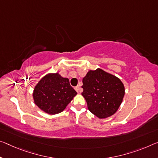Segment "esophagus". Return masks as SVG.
Listing matches in <instances>:
<instances>
[{"label": "esophagus", "mask_w": 158, "mask_h": 158, "mask_svg": "<svg viewBox=\"0 0 158 158\" xmlns=\"http://www.w3.org/2000/svg\"><path fill=\"white\" fill-rule=\"evenodd\" d=\"M74 89H75V90H76V91H77V92H78V93H79V92H81V89H80V88H79V86H76V87H75V88H74Z\"/></svg>", "instance_id": "esophagus-1"}]
</instances>
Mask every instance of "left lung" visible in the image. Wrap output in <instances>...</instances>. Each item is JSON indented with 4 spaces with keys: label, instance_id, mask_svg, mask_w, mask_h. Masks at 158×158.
<instances>
[{
    "label": "left lung",
    "instance_id": "8db88e82",
    "mask_svg": "<svg viewBox=\"0 0 158 158\" xmlns=\"http://www.w3.org/2000/svg\"><path fill=\"white\" fill-rule=\"evenodd\" d=\"M84 91L88 108L99 118L110 117L117 112L124 96L121 80L101 69L90 70L83 78Z\"/></svg>",
    "mask_w": 158,
    "mask_h": 158
}]
</instances>
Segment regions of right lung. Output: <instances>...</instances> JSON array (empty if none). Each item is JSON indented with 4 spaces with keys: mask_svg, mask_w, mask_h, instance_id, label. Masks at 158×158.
Segmentation results:
<instances>
[{
    "mask_svg": "<svg viewBox=\"0 0 158 158\" xmlns=\"http://www.w3.org/2000/svg\"><path fill=\"white\" fill-rule=\"evenodd\" d=\"M76 95L69 79L58 73L45 76L35 86L33 93L35 104L50 114L63 111Z\"/></svg>",
    "mask_w": 158,
    "mask_h": 158,
    "instance_id": "add662e5",
    "label": "right lung"
}]
</instances>
